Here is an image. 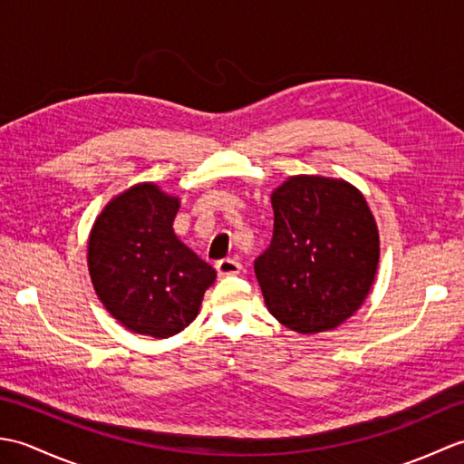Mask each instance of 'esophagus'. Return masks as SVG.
Listing matches in <instances>:
<instances>
[{"mask_svg": "<svg viewBox=\"0 0 464 464\" xmlns=\"http://www.w3.org/2000/svg\"><path fill=\"white\" fill-rule=\"evenodd\" d=\"M215 269L219 273V277H229V275H239L243 267L237 259H221L217 261Z\"/></svg>", "mask_w": 464, "mask_h": 464, "instance_id": "34e87169", "label": "esophagus"}]
</instances>
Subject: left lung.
Returning <instances> with one entry per match:
<instances>
[{
  "label": "left lung",
  "mask_w": 464,
  "mask_h": 464,
  "mask_svg": "<svg viewBox=\"0 0 464 464\" xmlns=\"http://www.w3.org/2000/svg\"><path fill=\"white\" fill-rule=\"evenodd\" d=\"M273 239L255 259L265 304L285 327L313 334L359 311L379 267V227L344 179L293 175L271 193Z\"/></svg>",
  "instance_id": "obj_1"
}]
</instances>
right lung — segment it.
I'll list each match as a JSON object with an SVG mask.
<instances>
[{
    "mask_svg": "<svg viewBox=\"0 0 464 464\" xmlns=\"http://www.w3.org/2000/svg\"><path fill=\"white\" fill-rule=\"evenodd\" d=\"M179 197L155 183L115 195L95 217L87 267L95 295L113 319L137 334L167 339L199 314L217 273L179 241Z\"/></svg>",
    "mask_w": 464,
    "mask_h": 464,
    "instance_id": "obj_1",
    "label": "right lung"
}]
</instances>
